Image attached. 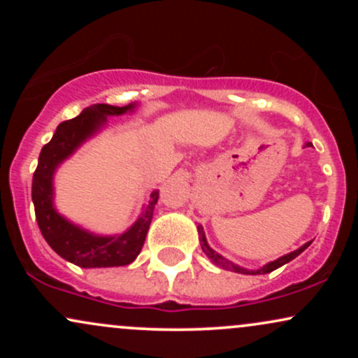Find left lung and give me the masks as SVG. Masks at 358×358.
Instances as JSON below:
<instances>
[{
	"label": "left lung",
	"instance_id": "8db88e82",
	"mask_svg": "<svg viewBox=\"0 0 358 358\" xmlns=\"http://www.w3.org/2000/svg\"><path fill=\"white\" fill-rule=\"evenodd\" d=\"M305 146H313V145H311V143H305ZM196 231H199V241H200V245H202V250L205 252V256L210 259L213 264L219 266V268L227 269V271H234V273H239V274H268V273H271V271H274V269L281 268V266H285L286 262L293 261L294 257H298L299 254H301L303 250H305L308 245H310L311 242H313V241L306 242V244H303L301 248H298L296 250H293V252L286 254V256L278 257L276 261L268 262V264H264V266H262V268H259V269H245V268H242V266H237L236 262H232V261H229V259H225L224 256H222V254L217 252V250H213L210 245H208L207 237H205V232H203L202 225H200V224L196 225Z\"/></svg>",
	"mask_w": 358,
	"mask_h": 358
}]
</instances>
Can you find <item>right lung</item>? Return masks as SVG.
Returning a JSON list of instances; mask_svg holds the SVG:
<instances>
[{
  "instance_id": "1",
  "label": "right lung",
  "mask_w": 358,
  "mask_h": 358,
  "mask_svg": "<svg viewBox=\"0 0 358 358\" xmlns=\"http://www.w3.org/2000/svg\"><path fill=\"white\" fill-rule=\"evenodd\" d=\"M136 108V102H131L124 108L109 104L90 106L77 117L60 122L50 143L42 148L38 156V166L31 183L36 222L48 245L60 257L79 268H116L131 264L145 244L159 193L158 190L150 193L148 203L143 205V212L129 229L114 236H101L73 224L57 210L53 188L57 168L71 158L85 141L99 134L108 124L109 116L134 113Z\"/></svg>"
}]
</instances>
